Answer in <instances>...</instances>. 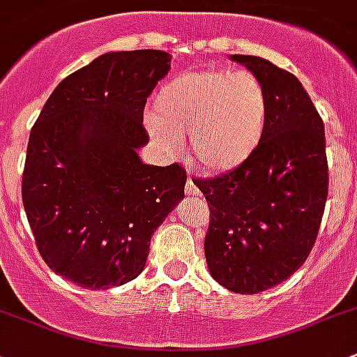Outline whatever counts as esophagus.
<instances>
[{"label": "esophagus", "instance_id": "obj_1", "mask_svg": "<svg viewBox=\"0 0 357 357\" xmlns=\"http://www.w3.org/2000/svg\"><path fill=\"white\" fill-rule=\"evenodd\" d=\"M186 197H191V198L202 197L200 190H198L197 186H195V183L191 181V179H188V181H186Z\"/></svg>", "mask_w": 357, "mask_h": 357}]
</instances>
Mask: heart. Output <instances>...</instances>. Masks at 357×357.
<instances>
[{
    "label": "heart",
    "mask_w": 357,
    "mask_h": 357,
    "mask_svg": "<svg viewBox=\"0 0 357 357\" xmlns=\"http://www.w3.org/2000/svg\"><path fill=\"white\" fill-rule=\"evenodd\" d=\"M272 100L251 71H188L166 82L147 116L150 137L166 150L190 133L193 160L208 174L250 162L267 137Z\"/></svg>",
    "instance_id": "heart-1"
}]
</instances>
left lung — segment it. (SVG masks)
Returning a JSON list of instances; mask_svg holds the SVG:
<instances>
[{"mask_svg":"<svg viewBox=\"0 0 357 357\" xmlns=\"http://www.w3.org/2000/svg\"><path fill=\"white\" fill-rule=\"evenodd\" d=\"M231 61L261 78L272 100L264 145L236 171L198 179L207 198L208 272L238 294L284 282L306 261L328 193L325 128L301 82L258 56Z\"/></svg>","mask_w":357,"mask_h":357,"instance_id":"1","label":"left lung"}]
</instances>
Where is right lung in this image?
<instances>
[{
  "label": "right lung",
  "instance_id": "add662e5",
  "mask_svg": "<svg viewBox=\"0 0 357 357\" xmlns=\"http://www.w3.org/2000/svg\"><path fill=\"white\" fill-rule=\"evenodd\" d=\"M169 70L164 51L106 52L54 89L30 131L25 213L40 257L77 286L140 275L153 231L185 198V169L138 155L145 102Z\"/></svg>",
  "mask_w": 357,
  "mask_h": 357
}]
</instances>
